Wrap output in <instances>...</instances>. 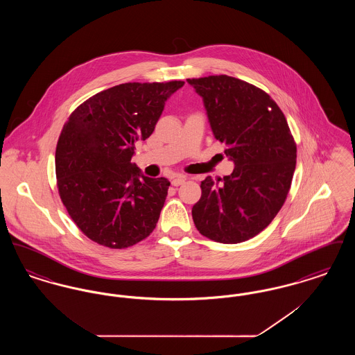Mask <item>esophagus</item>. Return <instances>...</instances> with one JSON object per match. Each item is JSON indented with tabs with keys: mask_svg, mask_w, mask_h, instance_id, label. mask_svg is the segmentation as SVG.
<instances>
[{
	"mask_svg": "<svg viewBox=\"0 0 355 355\" xmlns=\"http://www.w3.org/2000/svg\"><path fill=\"white\" fill-rule=\"evenodd\" d=\"M186 181L185 175H175L173 180H171V185L180 186L182 185Z\"/></svg>",
	"mask_w": 355,
	"mask_h": 355,
	"instance_id": "1",
	"label": "esophagus"
}]
</instances>
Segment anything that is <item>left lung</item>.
I'll list each match as a JSON object with an SVG mask.
<instances>
[{
	"instance_id": "obj_1",
	"label": "left lung",
	"mask_w": 355,
	"mask_h": 355,
	"mask_svg": "<svg viewBox=\"0 0 355 355\" xmlns=\"http://www.w3.org/2000/svg\"><path fill=\"white\" fill-rule=\"evenodd\" d=\"M202 97L214 137L234 162L217 182L206 177L191 209L202 236L239 243L259 234L286 201L297 145L285 114L262 89L226 74L187 78Z\"/></svg>"
}]
</instances>
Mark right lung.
Returning <instances> with one entry per match:
<instances>
[{"mask_svg": "<svg viewBox=\"0 0 355 355\" xmlns=\"http://www.w3.org/2000/svg\"><path fill=\"white\" fill-rule=\"evenodd\" d=\"M184 84L117 85L83 102L65 122L55 149L58 193L70 218L98 245L125 249L154 230L170 182L144 175L132 157Z\"/></svg>", "mask_w": 355, "mask_h": 355, "instance_id": "obj_1", "label": "right lung"}]
</instances>
